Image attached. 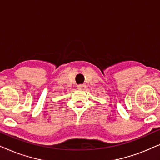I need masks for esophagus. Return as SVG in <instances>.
<instances>
[{"label":"esophagus","instance_id":"obj_1","mask_svg":"<svg viewBox=\"0 0 160 160\" xmlns=\"http://www.w3.org/2000/svg\"><path fill=\"white\" fill-rule=\"evenodd\" d=\"M86 87V84H78L77 85V89H84Z\"/></svg>","mask_w":160,"mask_h":160}]
</instances>
